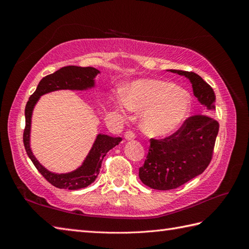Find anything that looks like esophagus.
Instances as JSON below:
<instances>
[{
	"mask_svg": "<svg viewBox=\"0 0 249 249\" xmlns=\"http://www.w3.org/2000/svg\"><path fill=\"white\" fill-rule=\"evenodd\" d=\"M124 138L126 139V140H134L135 139V134L132 132V131H126L125 133H124Z\"/></svg>",
	"mask_w": 249,
	"mask_h": 249,
	"instance_id": "1",
	"label": "esophagus"
}]
</instances>
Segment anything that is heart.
<instances>
[{
	"label": "heart",
	"mask_w": 249,
	"mask_h": 249,
	"mask_svg": "<svg viewBox=\"0 0 249 249\" xmlns=\"http://www.w3.org/2000/svg\"><path fill=\"white\" fill-rule=\"evenodd\" d=\"M190 96L170 82L141 79L127 86L124 97L116 108L124 112L127 107L142 112L140 126L148 136L161 137L172 133L184 123L190 111Z\"/></svg>",
	"instance_id": "b5f03b06"
}]
</instances>
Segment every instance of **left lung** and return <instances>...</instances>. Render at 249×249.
Here are the masks:
<instances>
[{
	"label": "left lung",
	"mask_w": 249,
	"mask_h": 249,
	"mask_svg": "<svg viewBox=\"0 0 249 249\" xmlns=\"http://www.w3.org/2000/svg\"><path fill=\"white\" fill-rule=\"evenodd\" d=\"M189 79L193 93L205 110V114L188 117L182 126L163 139L152 138L148 154L139 168L141 182L157 190H170L189 182L205 171L211 160L219 124L210 114L215 109L213 88L197 73L169 70Z\"/></svg>",
	"instance_id": "left-lung-1"
}]
</instances>
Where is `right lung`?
<instances>
[{"label":"right lung","instance_id":"right-lung-1","mask_svg":"<svg viewBox=\"0 0 249 249\" xmlns=\"http://www.w3.org/2000/svg\"><path fill=\"white\" fill-rule=\"evenodd\" d=\"M97 73H100V71H97L94 67H80L74 65L62 67V69L58 70L54 73H51L49 76L42 78L35 92L30 96L26 105V126L22 139H24V145L27 155L33 162L37 170L41 173L42 177L53 186L60 188V189L78 190L93 183L97 178V175L100 173L104 157L106 156L111 148L119 144L122 138L99 134L89 154L79 168L67 173L51 172L38 162L33 155L31 147H30V131H31L33 109L36 103L38 102L39 97L46 93L62 89L86 90L88 88H92L94 86V78Z\"/></svg>","mask_w":249,"mask_h":249}]
</instances>
